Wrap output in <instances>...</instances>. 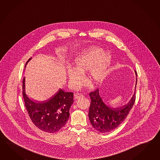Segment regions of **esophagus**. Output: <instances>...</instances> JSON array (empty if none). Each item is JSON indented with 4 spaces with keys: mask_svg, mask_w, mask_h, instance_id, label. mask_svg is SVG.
I'll return each instance as SVG.
<instances>
[{
    "mask_svg": "<svg viewBox=\"0 0 160 160\" xmlns=\"http://www.w3.org/2000/svg\"><path fill=\"white\" fill-rule=\"evenodd\" d=\"M83 97H84V96L81 93H76V94H75V99H78L79 98H82Z\"/></svg>",
    "mask_w": 160,
    "mask_h": 160,
    "instance_id": "obj_1",
    "label": "esophagus"
}]
</instances>
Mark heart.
Here are the masks:
<instances>
[{
  "label": "heart",
  "mask_w": 160,
  "mask_h": 160,
  "mask_svg": "<svg viewBox=\"0 0 160 160\" xmlns=\"http://www.w3.org/2000/svg\"><path fill=\"white\" fill-rule=\"evenodd\" d=\"M110 60V54L102 52L100 48H94L89 50L73 62V69H70L68 71L69 82L75 87H78L83 80L81 74L88 71L90 82L93 84L99 82L104 75Z\"/></svg>",
  "instance_id": "1"
}]
</instances>
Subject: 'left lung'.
<instances>
[{
  "label": "left lung",
  "instance_id": "left-lung-1",
  "mask_svg": "<svg viewBox=\"0 0 160 160\" xmlns=\"http://www.w3.org/2000/svg\"><path fill=\"white\" fill-rule=\"evenodd\" d=\"M135 74L137 76V72ZM137 79L136 80V84ZM91 104L88 117L93 128L98 132H107L118 128L127 117L135 101V92L130 101L121 108H113L107 106L99 95V89L89 93Z\"/></svg>",
  "mask_w": 160,
  "mask_h": 160
}]
</instances>
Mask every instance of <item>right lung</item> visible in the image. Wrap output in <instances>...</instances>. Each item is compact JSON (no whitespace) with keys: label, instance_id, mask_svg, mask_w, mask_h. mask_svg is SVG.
Here are the masks:
<instances>
[{"label":"right lung","instance_id":"right-lung-1","mask_svg":"<svg viewBox=\"0 0 160 160\" xmlns=\"http://www.w3.org/2000/svg\"><path fill=\"white\" fill-rule=\"evenodd\" d=\"M31 59L32 57L27 62ZM25 80L24 78L22 82V94L31 121L43 132L53 133L59 131L65 125L69 117V109L73 103V93L64 92L60 89L48 100L36 102L26 95Z\"/></svg>","mask_w":160,"mask_h":160}]
</instances>
